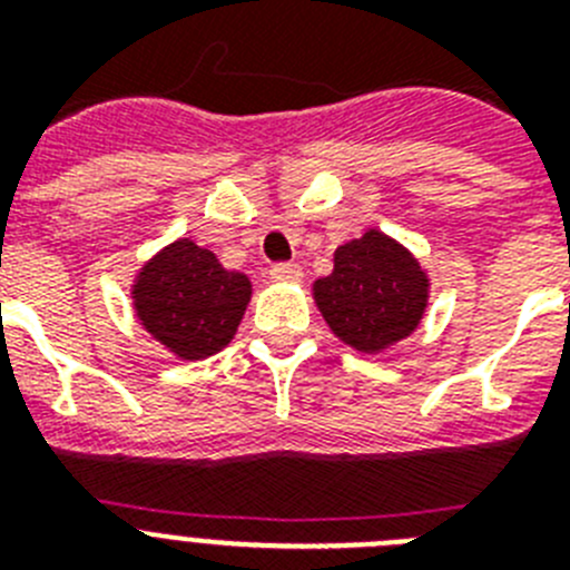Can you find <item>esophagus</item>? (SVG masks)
Listing matches in <instances>:
<instances>
[{
  "mask_svg": "<svg viewBox=\"0 0 570 570\" xmlns=\"http://www.w3.org/2000/svg\"><path fill=\"white\" fill-rule=\"evenodd\" d=\"M271 279L274 282H299L302 268L299 265H294V262H282V265H274V268H271Z\"/></svg>",
  "mask_w": 570,
  "mask_h": 570,
  "instance_id": "obj_1",
  "label": "esophagus"
}]
</instances>
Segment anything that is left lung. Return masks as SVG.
I'll return each mask as SVG.
<instances>
[{"instance_id": "obj_1", "label": "left lung", "mask_w": 570, "mask_h": 570, "mask_svg": "<svg viewBox=\"0 0 570 570\" xmlns=\"http://www.w3.org/2000/svg\"><path fill=\"white\" fill-rule=\"evenodd\" d=\"M311 291L336 340L374 356L420 328L431 276L402 242L367 228L334 250V271Z\"/></svg>"}]
</instances>
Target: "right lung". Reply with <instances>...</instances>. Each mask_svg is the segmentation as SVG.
Instances as JSON below:
<instances>
[{"label": "right lung", "mask_w": 570, "mask_h": 570, "mask_svg": "<svg viewBox=\"0 0 570 570\" xmlns=\"http://www.w3.org/2000/svg\"><path fill=\"white\" fill-rule=\"evenodd\" d=\"M250 294L248 276L185 236L156 250L130 285L139 325L183 362L219 354L236 336Z\"/></svg>", "instance_id": "1"}]
</instances>
